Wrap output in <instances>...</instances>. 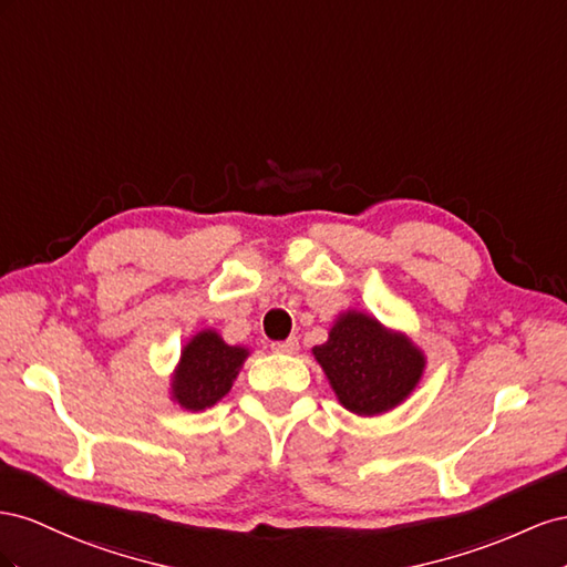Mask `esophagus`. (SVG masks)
Segmentation results:
<instances>
[{
	"label": "esophagus",
	"instance_id": "1",
	"mask_svg": "<svg viewBox=\"0 0 567 567\" xmlns=\"http://www.w3.org/2000/svg\"><path fill=\"white\" fill-rule=\"evenodd\" d=\"M270 349L275 353H295L299 349V342H297V337H289V339H282V342H272Z\"/></svg>",
	"mask_w": 567,
	"mask_h": 567
}]
</instances>
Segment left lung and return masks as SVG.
Wrapping results in <instances>:
<instances>
[{
  "instance_id": "left-lung-1",
  "label": "left lung",
  "mask_w": 567,
  "mask_h": 567,
  "mask_svg": "<svg viewBox=\"0 0 567 567\" xmlns=\"http://www.w3.org/2000/svg\"><path fill=\"white\" fill-rule=\"evenodd\" d=\"M332 390L355 415H378L406 399L423 375L425 355L409 337L384 330L375 318L349 311L326 344L313 349Z\"/></svg>"
}]
</instances>
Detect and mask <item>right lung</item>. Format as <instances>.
I'll use <instances>...</instances> for the list:
<instances>
[{
    "label": "right lung",
    "mask_w": 567,
    "mask_h": 567,
    "mask_svg": "<svg viewBox=\"0 0 567 567\" xmlns=\"http://www.w3.org/2000/svg\"><path fill=\"white\" fill-rule=\"evenodd\" d=\"M247 349L225 344L214 330H204L183 349L181 365L173 378V399L187 411L214 406L230 392Z\"/></svg>",
    "instance_id": "right-lung-1"
}]
</instances>
